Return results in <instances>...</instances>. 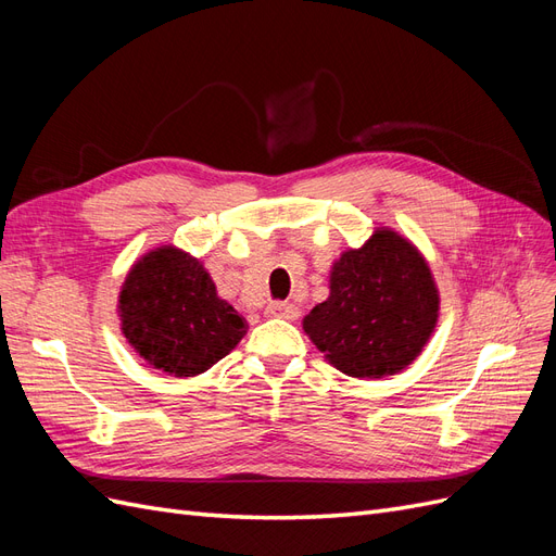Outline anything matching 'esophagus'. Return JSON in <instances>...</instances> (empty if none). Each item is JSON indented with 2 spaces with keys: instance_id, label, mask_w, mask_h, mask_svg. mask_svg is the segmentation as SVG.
<instances>
[{
  "instance_id": "34e87169",
  "label": "esophagus",
  "mask_w": 556,
  "mask_h": 556,
  "mask_svg": "<svg viewBox=\"0 0 556 556\" xmlns=\"http://www.w3.org/2000/svg\"><path fill=\"white\" fill-rule=\"evenodd\" d=\"M266 315L282 317V319H296L299 311L292 304H285V301H276V304H268L266 306Z\"/></svg>"
}]
</instances>
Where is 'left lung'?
<instances>
[{"mask_svg": "<svg viewBox=\"0 0 556 556\" xmlns=\"http://www.w3.org/2000/svg\"><path fill=\"white\" fill-rule=\"evenodd\" d=\"M441 296L413 241L378 227L331 264L329 296L304 317L325 359L350 378H384L410 366L439 323Z\"/></svg>", "mask_w": 556, "mask_h": 556, "instance_id": "8db88e82", "label": "left lung"}]
</instances>
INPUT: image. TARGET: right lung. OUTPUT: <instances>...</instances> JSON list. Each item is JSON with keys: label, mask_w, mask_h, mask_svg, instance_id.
<instances>
[{"label": "right lung", "mask_w": 556, "mask_h": 556, "mask_svg": "<svg viewBox=\"0 0 556 556\" xmlns=\"http://www.w3.org/2000/svg\"><path fill=\"white\" fill-rule=\"evenodd\" d=\"M117 317L139 357L176 378L208 371L248 331L245 317L217 296L204 264L176 245L148 250L131 264Z\"/></svg>", "instance_id": "obj_1"}]
</instances>
